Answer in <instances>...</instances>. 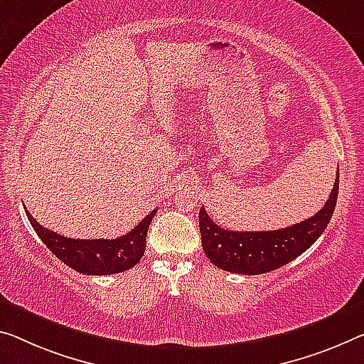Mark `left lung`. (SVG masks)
<instances>
[{"label":"left lung","instance_id":"8db88e82","mask_svg":"<svg viewBox=\"0 0 364 364\" xmlns=\"http://www.w3.org/2000/svg\"><path fill=\"white\" fill-rule=\"evenodd\" d=\"M338 197V176L328 200L314 216L275 231H229L218 226L201 206V245L210 262L226 272L260 275L287 265L311 247L326 231Z\"/></svg>","mask_w":364,"mask_h":364}]
</instances>
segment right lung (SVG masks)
I'll return each mask as SVG.
<instances>
[{
	"instance_id": "1",
	"label": "right lung",
	"mask_w": 364,
	"mask_h": 364,
	"mask_svg": "<svg viewBox=\"0 0 364 364\" xmlns=\"http://www.w3.org/2000/svg\"><path fill=\"white\" fill-rule=\"evenodd\" d=\"M26 210L33 231L58 259L85 275H114L135 267L146 249V234L156 211L141 220L125 236L117 239H71L50 231L33 220Z\"/></svg>"
}]
</instances>
